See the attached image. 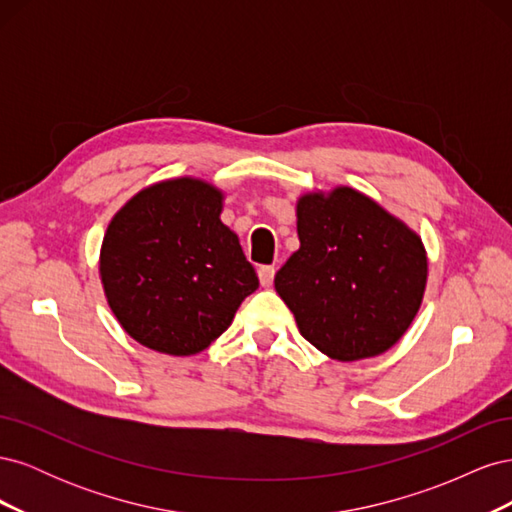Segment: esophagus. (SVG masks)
<instances>
[{
    "mask_svg": "<svg viewBox=\"0 0 512 512\" xmlns=\"http://www.w3.org/2000/svg\"><path fill=\"white\" fill-rule=\"evenodd\" d=\"M258 277H260V284L269 288L273 284V277H275V267H260L258 269Z\"/></svg>",
    "mask_w": 512,
    "mask_h": 512,
    "instance_id": "1",
    "label": "esophagus"
}]
</instances>
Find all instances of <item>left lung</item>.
I'll use <instances>...</instances> for the list:
<instances>
[{
    "mask_svg": "<svg viewBox=\"0 0 512 512\" xmlns=\"http://www.w3.org/2000/svg\"><path fill=\"white\" fill-rule=\"evenodd\" d=\"M297 232L301 245L277 271L275 290L301 335L342 363L393 348L425 297L421 237L348 185L301 194Z\"/></svg>",
    "mask_w": 512,
    "mask_h": 512,
    "instance_id": "1",
    "label": "left lung"
}]
</instances>
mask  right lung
<instances>
[{"mask_svg": "<svg viewBox=\"0 0 512 512\" xmlns=\"http://www.w3.org/2000/svg\"><path fill=\"white\" fill-rule=\"evenodd\" d=\"M224 192L173 177L136 192L100 247L104 297L121 329L170 356L209 348L235 318L258 275L222 220Z\"/></svg>", "mask_w": 512, "mask_h": 512, "instance_id": "obj_1", "label": "right lung"}]
</instances>
